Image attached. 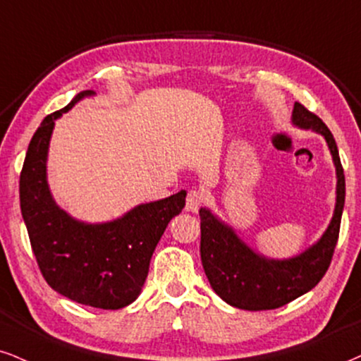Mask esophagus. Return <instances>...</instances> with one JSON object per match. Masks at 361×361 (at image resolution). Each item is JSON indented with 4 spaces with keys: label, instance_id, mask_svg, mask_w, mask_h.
Masks as SVG:
<instances>
[{
    "label": "esophagus",
    "instance_id": "34e87169",
    "mask_svg": "<svg viewBox=\"0 0 361 361\" xmlns=\"http://www.w3.org/2000/svg\"><path fill=\"white\" fill-rule=\"evenodd\" d=\"M206 194L202 192V190L199 189H192L189 190L188 194V202H185V209H188L189 212H197L199 209L204 206V202H206Z\"/></svg>",
    "mask_w": 361,
    "mask_h": 361
}]
</instances>
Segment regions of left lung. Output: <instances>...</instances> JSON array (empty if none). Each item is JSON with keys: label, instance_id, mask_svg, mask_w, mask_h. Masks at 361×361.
<instances>
[{"label": "left lung", "instance_id": "obj_1", "mask_svg": "<svg viewBox=\"0 0 361 361\" xmlns=\"http://www.w3.org/2000/svg\"><path fill=\"white\" fill-rule=\"evenodd\" d=\"M293 123L322 133L336 169V204L322 238L305 252L289 259H269L246 243L206 207H201V259L217 296L239 310H276L288 305L322 281L335 252L345 206V173L336 142L318 115L301 104L293 109Z\"/></svg>", "mask_w": 361, "mask_h": 361}]
</instances>
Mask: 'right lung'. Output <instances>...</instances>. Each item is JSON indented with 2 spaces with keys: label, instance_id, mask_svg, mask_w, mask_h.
I'll use <instances>...</instances> for the list:
<instances>
[{
  "label": "right lung",
  "instance_id": "add662e5",
  "mask_svg": "<svg viewBox=\"0 0 361 361\" xmlns=\"http://www.w3.org/2000/svg\"><path fill=\"white\" fill-rule=\"evenodd\" d=\"M92 95L95 92H80L65 109L44 117L35 132L20 176V206L31 249L51 289L80 305L120 310L140 295L155 246L172 217L182 212L188 192L140 204L102 224L73 219L56 206L47 180L55 120Z\"/></svg>",
  "mask_w": 361,
  "mask_h": 361
}]
</instances>
